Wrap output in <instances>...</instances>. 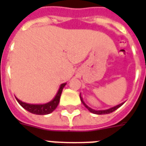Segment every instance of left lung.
<instances>
[{"label": "left lung", "instance_id": "8db88e82", "mask_svg": "<svg viewBox=\"0 0 146 146\" xmlns=\"http://www.w3.org/2000/svg\"><path fill=\"white\" fill-rule=\"evenodd\" d=\"M80 99H81V101H82V103L83 104V105L85 106V107L87 108V109L89 110V111L91 113H95V114H107V113H110L113 112V111H115L116 110L118 109L119 107H121L123 104H124V103H122V104H119V105H117V106H115V107H112V108H110V109H107V110H93L92 109V108H90V107H89L87 105H86L85 103H84L83 100H82V98L81 97V95H80Z\"/></svg>", "mask_w": 146, "mask_h": 146}]
</instances>
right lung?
Wrapping results in <instances>:
<instances>
[{
    "label": "right lung",
    "mask_w": 146,
    "mask_h": 146,
    "mask_svg": "<svg viewBox=\"0 0 146 146\" xmlns=\"http://www.w3.org/2000/svg\"><path fill=\"white\" fill-rule=\"evenodd\" d=\"M66 83L62 84L60 86V89L57 92V95L55 96V97L53 100L49 102L47 104H29L24 103L22 101L19 100V99L16 100L21 106H22L25 110H26L29 112L34 113V114H38V115H45V114H49L54 111V110L56 109L57 105L60 102V98L61 96V92L64 89V87L65 86Z\"/></svg>",
    "instance_id": "obj_1"
}]
</instances>
